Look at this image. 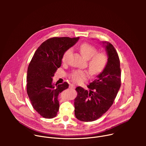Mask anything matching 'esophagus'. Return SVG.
<instances>
[{
    "label": "esophagus",
    "mask_w": 146,
    "mask_h": 146,
    "mask_svg": "<svg viewBox=\"0 0 146 146\" xmlns=\"http://www.w3.org/2000/svg\"><path fill=\"white\" fill-rule=\"evenodd\" d=\"M75 86L74 85V84H70V86H69V88H71V89H74L75 88Z\"/></svg>",
    "instance_id": "1"
}]
</instances>
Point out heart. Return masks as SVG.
<instances>
[{"mask_svg": "<svg viewBox=\"0 0 146 146\" xmlns=\"http://www.w3.org/2000/svg\"><path fill=\"white\" fill-rule=\"evenodd\" d=\"M80 50L82 55L89 59L88 68L93 75H97L101 73L106 66L108 58L105 52H98L96 47L88 43H82L80 46ZM72 52V48L67 49L62 55V60L66 62ZM88 77L86 71L77 70L74 71L70 75L71 79L75 82L80 83Z\"/></svg>", "mask_w": 146, "mask_h": 146, "instance_id": "heart-1", "label": "heart"}]
</instances>
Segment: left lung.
I'll use <instances>...</instances> for the list:
<instances>
[{"instance_id":"obj_1","label":"left lung","mask_w":146,"mask_h":146,"mask_svg":"<svg viewBox=\"0 0 146 146\" xmlns=\"http://www.w3.org/2000/svg\"><path fill=\"white\" fill-rule=\"evenodd\" d=\"M108 56L106 67L88 86L90 91L78 87L74 99V114L80 121H95L111 106L121 87L120 62L113 46L102 41Z\"/></svg>"}]
</instances>
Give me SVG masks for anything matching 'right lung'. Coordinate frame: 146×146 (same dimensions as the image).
Masks as SVG:
<instances>
[{
    "mask_svg": "<svg viewBox=\"0 0 146 146\" xmlns=\"http://www.w3.org/2000/svg\"><path fill=\"white\" fill-rule=\"evenodd\" d=\"M79 37H52L35 51L27 72V94L35 110L46 118L55 117L59 110V94L68 88L66 82L52 83V77L62 64L64 52L74 46Z\"/></svg>",
    "mask_w": 146,
    "mask_h": 146,
    "instance_id": "1",
    "label": "right lung"
}]
</instances>
